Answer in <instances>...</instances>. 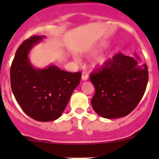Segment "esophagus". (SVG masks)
I'll list each match as a JSON object with an SVG mask.
<instances>
[{"label": "esophagus", "instance_id": "1", "mask_svg": "<svg viewBox=\"0 0 159 159\" xmlns=\"http://www.w3.org/2000/svg\"><path fill=\"white\" fill-rule=\"evenodd\" d=\"M81 79L83 81H87L89 79V75H88V74L86 72H83L82 73V75H81Z\"/></svg>", "mask_w": 159, "mask_h": 159}]
</instances>
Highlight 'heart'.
Wrapping results in <instances>:
<instances>
[{
  "instance_id": "obj_1",
  "label": "heart",
  "mask_w": 159,
  "mask_h": 159,
  "mask_svg": "<svg viewBox=\"0 0 159 159\" xmlns=\"http://www.w3.org/2000/svg\"><path fill=\"white\" fill-rule=\"evenodd\" d=\"M106 46V44H102L100 45H98L97 47L94 48L90 51V54H97L98 53H100L101 51H102ZM110 54H102V55L98 57L94 61L92 62V66L93 68H96V69H100V68H102L109 61Z\"/></svg>"
}]
</instances>
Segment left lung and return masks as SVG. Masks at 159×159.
<instances>
[{
	"instance_id": "8db88e82",
	"label": "left lung",
	"mask_w": 159,
	"mask_h": 159,
	"mask_svg": "<svg viewBox=\"0 0 159 159\" xmlns=\"http://www.w3.org/2000/svg\"><path fill=\"white\" fill-rule=\"evenodd\" d=\"M90 79L95 88L91 99L94 111L112 119L131 113L143 97L148 81V67L139 57L118 53L101 70H94Z\"/></svg>"
}]
</instances>
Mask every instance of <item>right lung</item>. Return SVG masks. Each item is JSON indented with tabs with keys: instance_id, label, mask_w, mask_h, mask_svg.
Instances as JSON below:
<instances>
[{
	"instance_id": "right-lung-1",
	"label": "right lung",
	"mask_w": 159,
	"mask_h": 159,
	"mask_svg": "<svg viewBox=\"0 0 159 159\" xmlns=\"http://www.w3.org/2000/svg\"><path fill=\"white\" fill-rule=\"evenodd\" d=\"M44 36H32L16 51L11 67V85L16 101L25 114L39 121L57 119L79 84L81 72L61 70L55 65L35 68L28 54Z\"/></svg>"
}]
</instances>
